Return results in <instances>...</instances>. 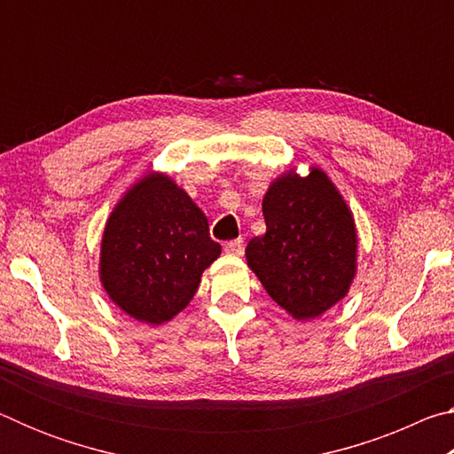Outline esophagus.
<instances>
[{"label": "esophagus", "mask_w": 454, "mask_h": 454, "mask_svg": "<svg viewBox=\"0 0 454 454\" xmlns=\"http://www.w3.org/2000/svg\"><path fill=\"white\" fill-rule=\"evenodd\" d=\"M224 252L232 256H240L244 252V242L242 240H230L224 244Z\"/></svg>", "instance_id": "34e87169"}]
</instances>
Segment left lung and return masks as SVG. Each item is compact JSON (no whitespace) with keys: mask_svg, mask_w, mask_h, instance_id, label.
Segmentation results:
<instances>
[{"mask_svg":"<svg viewBox=\"0 0 454 454\" xmlns=\"http://www.w3.org/2000/svg\"><path fill=\"white\" fill-rule=\"evenodd\" d=\"M266 232L246 246V262L272 301L296 320H312L348 294L358 234L352 210L318 166L282 172L262 198Z\"/></svg>","mask_w":454,"mask_h":454,"instance_id":"left-lung-1","label":"left lung"}]
</instances>
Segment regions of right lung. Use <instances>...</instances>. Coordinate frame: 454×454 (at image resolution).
<instances>
[{"mask_svg": "<svg viewBox=\"0 0 454 454\" xmlns=\"http://www.w3.org/2000/svg\"><path fill=\"white\" fill-rule=\"evenodd\" d=\"M220 252L188 192L166 172L150 170L107 216L98 274L120 310L160 326L186 309Z\"/></svg>", "mask_w": 454, "mask_h": 454, "instance_id": "obj_1", "label": "right lung"}]
</instances>
